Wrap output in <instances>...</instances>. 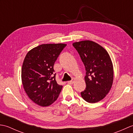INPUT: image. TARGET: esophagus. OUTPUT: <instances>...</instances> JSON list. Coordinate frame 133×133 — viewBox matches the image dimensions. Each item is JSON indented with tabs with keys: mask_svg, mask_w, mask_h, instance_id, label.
I'll use <instances>...</instances> for the list:
<instances>
[{
	"mask_svg": "<svg viewBox=\"0 0 133 133\" xmlns=\"http://www.w3.org/2000/svg\"><path fill=\"white\" fill-rule=\"evenodd\" d=\"M74 81H75V79L73 78L71 81H70L68 82V83L70 84H73V83L74 82Z\"/></svg>",
	"mask_w": 133,
	"mask_h": 133,
	"instance_id": "34e87169",
	"label": "esophagus"
}]
</instances>
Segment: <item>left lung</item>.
<instances>
[{"label":"left lung","instance_id":"8db88e82","mask_svg":"<svg viewBox=\"0 0 133 133\" xmlns=\"http://www.w3.org/2000/svg\"><path fill=\"white\" fill-rule=\"evenodd\" d=\"M77 50L85 66L86 88L81 92L84 101L96 103L106 97L113 82V66L108 52L94 42H75Z\"/></svg>","mask_w":133,"mask_h":133}]
</instances>
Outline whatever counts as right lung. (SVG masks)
Masks as SVG:
<instances>
[{
    "mask_svg": "<svg viewBox=\"0 0 133 133\" xmlns=\"http://www.w3.org/2000/svg\"><path fill=\"white\" fill-rule=\"evenodd\" d=\"M66 44H43L28 52L22 69L23 88L31 100L42 107L57 99L62 86L55 80L54 65Z\"/></svg>",
    "mask_w": 133,
    "mask_h": 133,
    "instance_id": "obj_1",
    "label": "right lung"
}]
</instances>
